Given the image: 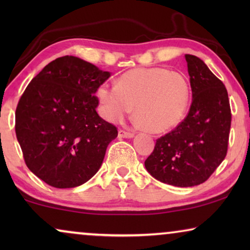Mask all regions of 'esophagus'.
Here are the masks:
<instances>
[{"label":"esophagus","mask_w":250,"mask_h":250,"mask_svg":"<svg viewBox=\"0 0 250 250\" xmlns=\"http://www.w3.org/2000/svg\"><path fill=\"white\" fill-rule=\"evenodd\" d=\"M134 136V133L133 132H127L125 129H119L118 131V138H133Z\"/></svg>","instance_id":"obj_1"}]
</instances>
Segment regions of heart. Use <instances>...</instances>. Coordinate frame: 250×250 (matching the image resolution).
<instances>
[{
	"instance_id": "heart-1",
	"label": "heart",
	"mask_w": 250,
	"mask_h": 250,
	"mask_svg": "<svg viewBox=\"0 0 250 250\" xmlns=\"http://www.w3.org/2000/svg\"><path fill=\"white\" fill-rule=\"evenodd\" d=\"M97 95L107 121H122L135 105L136 123L159 133L175 127L183 119L190 101V85L176 71L136 68L123 74L117 85L102 83Z\"/></svg>"
}]
</instances>
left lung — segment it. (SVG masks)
Wrapping results in <instances>:
<instances>
[{
  "mask_svg": "<svg viewBox=\"0 0 250 250\" xmlns=\"http://www.w3.org/2000/svg\"><path fill=\"white\" fill-rule=\"evenodd\" d=\"M192 102L186 118L157 139L145 166L156 180L193 187L209 179L228 152L231 108L223 82L196 56L186 54Z\"/></svg>",
  "mask_w": 250,
  "mask_h": 250,
  "instance_id": "left-lung-1",
  "label": "left lung"
}]
</instances>
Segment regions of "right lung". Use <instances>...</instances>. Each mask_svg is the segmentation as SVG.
Returning a JSON list of instances; mask_svg holds the SVG:
<instances>
[{
	"label": "right lung",
	"mask_w": 250,
	"mask_h": 250,
	"mask_svg": "<svg viewBox=\"0 0 250 250\" xmlns=\"http://www.w3.org/2000/svg\"><path fill=\"white\" fill-rule=\"evenodd\" d=\"M110 77L73 56L51 61L26 87L16 109V135L37 177L58 189L87 182L100 168L115 125L95 109L98 87Z\"/></svg>",
	"instance_id": "right-lung-1"
}]
</instances>
